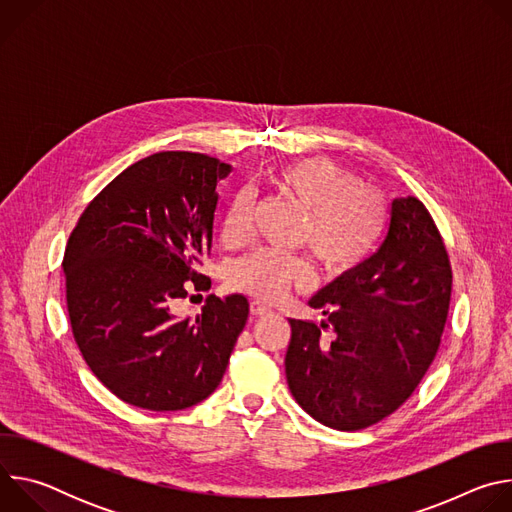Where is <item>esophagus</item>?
I'll list each match as a JSON object with an SVG mask.
<instances>
[{"label":"esophagus","mask_w":512,"mask_h":512,"mask_svg":"<svg viewBox=\"0 0 512 512\" xmlns=\"http://www.w3.org/2000/svg\"><path fill=\"white\" fill-rule=\"evenodd\" d=\"M249 312H251L253 318H257V316H265L269 312V308L265 304H261V302H251L249 304Z\"/></svg>","instance_id":"obj_1"}]
</instances>
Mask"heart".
<instances>
[{"instance_id": "heart-1", "label": "heart", "mask_w": 512, "mask_h": 512, "mask_svg": "<svg viewBox=\"0 0 512 512\" xmlns=\"http://www.w3.org/2000/svg\"><path fill=\"white\" fill-rule=\"evenodd\" d=\"M269 188L304 210L298 239L328 277H344L358 271L375 253L387 225L383 198L358 186L354 176L326 158H306L275 168L267 176ZM253 196L241 190L233 196L223 241L241 245L251 235ZM312 283V267L302 257L275 251H257L235 261L229 269V285L245 294L271 302L291 287Z\"/></svg>"}]
</instances>
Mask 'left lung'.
<instances>
[{
	"label": "left lung",
	"mask_w": 512,
	"mask_h": 512,
	"mask_svg": "<svg viewBox=\"0 0 512 512\" xmlns=\"http://www.w3.org/2000/svg\"><path fill=\"white\" fill-rule=\"evenodd\" d=\"M452 267L431 214L395 198L385 241L358 271L308 302L326 320H289L285 377L298 405L326 427L356 431L397 411L440 348ZM333 330L331 340L321 328Z\"/></svg>",
	"instance_id": "obj_1"
}]
</instances>
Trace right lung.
<instances>
[{"label": "right lung", "instance_id": "add662e5", "mask_svg": "<svg viewBox=\"0 0 512 512\" xmlns=\"http://www.w3.org/2000/svg\"><path fill=\"white\" fill-rule=\"evenodd\" d=\"M221 160L160 152L111 180L70 233L62 269L75 340L95 377L121 401L180 411L223 381L249 316L241 294L208 296L196 320L170 314L210 255Z\"/></svg>", "mask_w": 512, "mask_h": 512}]
</instances>
